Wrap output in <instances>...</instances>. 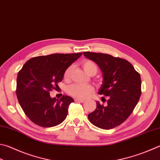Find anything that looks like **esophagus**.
<instances>
[{"instance_id": "1", "label": "esophagus", "mask_w": 160, "mask_h": 160, "mask_svg": "<svg viewBox=\"0 0 160 160\" xmlns=\"http://www.w3.org/2000/svg\"><path fill=\"white\" fill-rule=\"evenodd\" d=\"M74 100H75V102H81V103H82V102H83L84 101H85V100H84V99H74Z\"/></svg>"}]
</instances>
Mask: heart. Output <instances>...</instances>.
Wrapping results in <instances>:
<instances>
[{
    "label": "heart",
    "instance_id": "heart-1",
    "mask_svg": "<svg viewBox=\"0 0 160 160\" xmlns=\"http://www.w3.org/2000/svg\"><path fill=\"white\" fill-rule=\"evenodd\" d=\"M82 66L84 70L88 74H91L92 73L96 74V72L98 71L97 65L93 61H90V60H86V61H83ZM72 69H73L72 65L66 69L64 73V77L65 79H68L70 77ZM93 90H94L93 87L90 85H81V84L75 83L69 87L68 92L74 98L79 99H86L91 94Z\"/></svg>",
    "mask_w": 160,
    "mask_h": 160
}]
</instances>
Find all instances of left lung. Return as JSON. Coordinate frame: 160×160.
Wrapping results in <instances>:
<instances>
[{
    "label": "left lung",
    "instance_id": "1",
    "mask_svg": "<svg viewBox=\"0 0 160 160\" xmlns=\"http://www.w3.org/2000/svg\"><path fill=\"white\" fill-rule=\"evenodd\" d=\"M83 54L100 68L103 81L98 93L108 97L107 106L96 102L97 108L88 114V120L99 128H116L128 119L139 100L140 74L125 59L101 53L86 52Z\"/></svg>",
    "mask_w": 160,
    "mask_h": 160
}]
</instances>
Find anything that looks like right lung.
Returning <instances> with one entry per match:
<instances>
[{
    "mask_svg": "<svg viewBox=\"0 0 160 160\" xmlns=\"http://www.w3.org/2000/svg\"><path fill=\"white\" fill-rule=\"evenodd\" d=\"M82 55L54 53L28 60L17 78V96L23 112L35 124L43 128L56 126L64 120L74 99L63 95L51 98L49 91L57 88L68 67Z\"/></svg>",
    "mask_w": 160,
    "mask_h": 160,
    "instance_id": "obj_1",
    "label": "right lung"
}]
</instances>
